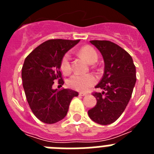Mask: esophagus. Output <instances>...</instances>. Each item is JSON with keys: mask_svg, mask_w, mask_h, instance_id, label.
I'll use <instances>...</instances> for the list:
<instances>
[{"mask_svg": "<svg viewBox=\"0 0 154 154\" xmlns=\"http://www.w3.org/2000/svg\"><path fill=\"white\" fill-rule=\"evenodd\" d=\"M87 93H85V92H79V96H86Z\"/></svg>", "mask_w": 154, "mask_h": 154, "instance_id": "34e87169", "label": "esophagus"}]
</instances>
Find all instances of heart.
I'll list each match as a JSON object with an SVG mask.
<instances>
[{
    "label": "heart",
    "mask_w": 154,
    "mask_h": 154,
    "mask_svg": "<svg viewBox=\"0 0 154 154\" xmlns=\"http://www.w3.org/2000/svg\"><path fill=\"white\" fill-rule=\"evenodd\" d=\"M79 54L89 64H93L97 61V52L92 46L85 45L82 47L79 51ZM60 67L62 72L65 74H67L71 71L70 55L69 53L65 54L62 58ZM95 83L96 79L92 75L75 74L68 81V85L70 88L82 92L87 91Z\"/></svg>",
    "instance_id": "b5f03b06"
}]
</instances>
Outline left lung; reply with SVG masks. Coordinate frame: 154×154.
Returning a JSON list of instances; mask_svg holds the SVG:
<instances>
[{"instance_id":"8db88e82","label":"left lung","mask_w":154,"mask_h":154,"mask_svg":"<svg viewBox=\"0 0 154 154\" xmlns=\"http://www.w3.org/2000/svg\"><path fill=\"white\" fill-rule=\"evenodd\" d=\"M100 51L104 60V73L96 88L97 103L88 111L90 119L96 123L109 125L122 115L131 98L135 86L136 67L127 51L109 41H90Z\"/></svg>"}]
</instances>
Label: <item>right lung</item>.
Segmentation results:
<instances>
[{
  "label": "right lung",
  "mask_w": 154,
  "mask_h": 154,
  "mask_svg": "<svg viewBox=\"0 0 154 154\" xmlns=\"http://www.w3.org/2000/svg\"><path fill=\"white\" fill-rule=\"evenodd\" d=\"M79 41H46L24 60L21 78L27 101L35 116L43 123L52 124L64 119L72 98L78 96L75 91L69 89L57 91L52 85L58 79V84H64L61 61L65 53Z\"/></svg>",
  "instance_id": "right-lung-1"
}]
</instances>
